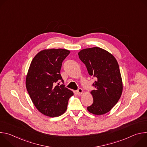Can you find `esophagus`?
I'll use <instances>...</instances> for the list:
<instances>
[{
    "label": "esophagus",
    "mask_w": 147,
    "mask_h": 147,
    "mask_svg": "<svg viewBox=\"0 0 147 147\" xmlns=\"http://www.w3.org/2000/svg\"><path fill=\"white\" fill-rule=\"evenodd\" d=\"M83 92V90L81 88H78L77 91V93L78 94H81Z\"/></svg>",
    "instance_id": "34e87169"
}]
</instances>
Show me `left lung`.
Wrapping results in <instances>:
<instances>
[{
  "instance_id": "8db88e82",
  "label": "left lung",
  "mask_w": 147,
  "mask_h": 147,
  "mask_svg": "<svg viewBox=\"0 0 147 147\" xmlns=\"http://www.w3.org/2000/svg\"><path fill=\"white\" fill-rule=\"evenodd\" d=\"M90 76L95 78L91 92L94 102L87 107L90 113L101 115L109 112L119 100L123 84L118 63L108 51L98 47L84 49L78 53Z\"/></svg>"
}]
</instances>
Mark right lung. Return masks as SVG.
Wrapping results in <instances>:
<instances>
[{"mask_svg": "<svg viewBox=\"0 0 147 147\" xmlns=\"http://www.w3.org/2000/svg\"><path fill=\"white\" fill-rule=\"evenodd\" d=\"M70 51L63 49L41 51L32 59L26 77V84L28 94L36 108L49 117L64 113L68 101L73 95L64 84H56L64 81L60 75L62 62Z\"/></svg>", "mask_w": 147, "mask_h": 147, "instance_id": "add662e5", "label": "right lung"}]
</instances>
